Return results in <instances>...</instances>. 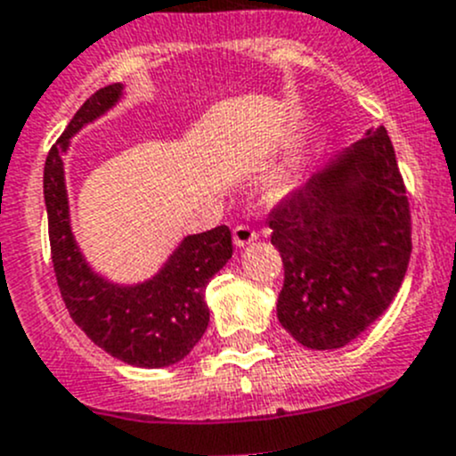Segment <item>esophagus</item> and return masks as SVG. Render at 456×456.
Wrapping results in <instances>:
<instances>
[{"label": "esophagus", "instance_id": "34e87169", "mask_svg": "<svg viewBox=\"0 0 456 456\" xmlns=\"http://www.w3.org/2000/svg\"><path fill=\"white\" fill-rule=\"evenodd\" d=\"M256 238H258V233H256L251 227H247V224H238V227H233V245L236 247H247L249 242H254Z\"/></svg>", "mask_w": 456, "mask_h": 456}]
</instances>
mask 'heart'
Listing matches in <instances>:
<instances>
[{
    "label": "heart",
    "mask_w": 456,
    "mask_h": 456,
    "mask_svg": "<svg viewBox=\"0 0 456 456\" xmlns=\"http://www.w3.org/2000/svg\"><path fill=\"white\" fill-rule=\"evenodd\" d=\"M296 187V167L294 165H282L265 180V196L267 200L278 202L285 196H289Z\"/></svg>",
    "instance_id": "b5f03b06"
}]
</instances>
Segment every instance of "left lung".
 Returning a JSON list of instances; mask_svg holds the SVG:
<instances>
[{"label": "left lung", "mask_w": 456, "mask_h": 456, "mask_svg": "<svg viewBox=\"0 0 456 456\" xmlns=\"http://www.w3.org/2000/svg\"><path fill=\"white\" fill-rule=\"evenodd\" d=\"M285 282L281 325L309 350H338L395 300L412 238L387 131L370 129L269 214Z\"/></svg>", "instance_id": "left-lung-1"}]
</instances>
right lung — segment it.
<instances>
[{
	"label": "right lung",
	"mask_w": 456,
	"mask_h": 456,
	"mask_svg": "<svg viewBox=\"0 0 456 456\" xmlns=\"http://www.w3.org/2000/svg\"><path fill=\"white\" fill-rule=\"evenodd\" d=\"M122 93L125 84L93 93L48 151L44 202L53 269L70 318L97 347L135 368H167L183 361L209 325L205 289L232 258V232L220 224L183 238L160 272L134 285L109 281L86 263L70 229L64 153L70 138L113 109Z\"/></svg>",
	"instance_id": "add662e5"
}]
</instances>
